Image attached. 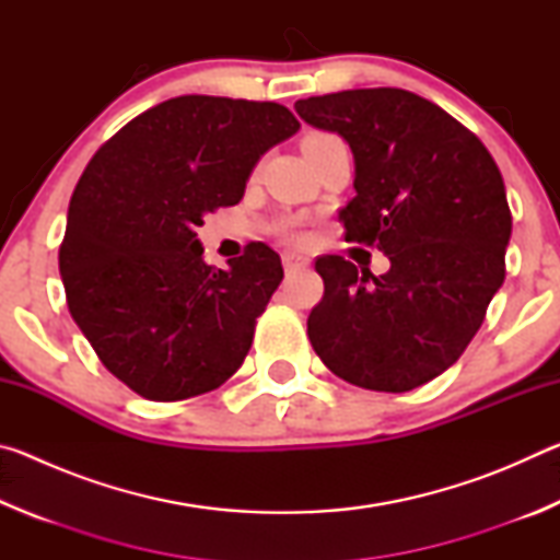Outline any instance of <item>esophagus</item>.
Listing matches in <instances>:
<instances>
[{
  "instance_id": "esophagus-1",
  "label": "esophagus",
  "mask_w": 560,
  "mask_h": 560,
  "mask_svg": "<svg viewBox=\"0 0 560 560\" xmlns=\"http://www.w3.org/2000/svg\"><path fill=\"white\" fill-rule=\"evenodd\" d=\"M281 261H283V269H287L289 273H296V271L308 267V259L303 257V254H299V252H283L281 254Z\"/></svg>"
}]
</instances>
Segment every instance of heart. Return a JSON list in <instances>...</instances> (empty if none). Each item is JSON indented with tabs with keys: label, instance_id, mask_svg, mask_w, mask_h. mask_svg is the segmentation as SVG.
<instances>
[{
	"label": "heart",
	"instance_id": "obj_1",
	"mask_svg": "<svg viewBox=\"0 0 560 560\" xmlns=\"http://www.w3.org/2000/svg\"><path fill=\"white\" fill-rule=\"evenodd\" d=\"M314 138H324V136H311V138H306V140H314Z\"/></svg>",
	"mask_w": 560,
	"mask_h": 560
}]
</instances>
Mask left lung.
<instances>
[{
    "label": "left lung",
    "instance_id": "8db88e82",
    "mask_svg": "<svg viewBox=\"0 0 560 560\" xmlns=\"http://www.w3.org/2000/svg\"><path fill=\"white\" fill-rule=\"evenodd\" d=\"M338 132L355 163L346 240L377 246L381 277L336 254L316 259L324 299L308 338L338 377L407 393L447 371L504 283L511 212L481 140L432 101L402 89H355L296 101Z\"/></svg>",
    "mask_w": 560,
    "mask_h": 560
}]
</instances>
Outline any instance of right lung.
Returning a JSON list of instances; mask_svg holds the SVG:
<instances>
[{"label": "right lung", "mask_w": 560, "mask_h": 560, "mask_svg": "<svg viewBox=\"0 0 560 560\" xmlns=\"http://www.w3.org/2000/svg\"><path fill=\"white\" fill-rule=\"evenodd\" d=\"M299 128L271 101L177 96L122 126L83 170L59 271L75 326L132 393L185 400L244 363L281 259L252 242L214 269L195 230L240 202L261 155Z\"/></svg>", "instance_id": "1"}]
</instances>
